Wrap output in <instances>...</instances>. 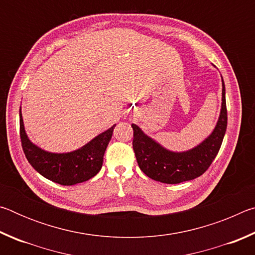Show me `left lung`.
Here are the masks:
<instances>
[{
	"instance_id": "1",
	"label": "left lung",
	"mask_w": 255,
	"mask_h": 255,
	"mask_svg": "<svg viewBox=\"0 0 255 255\" xmlns=\"http://www.w3.org/2000/svg\"><path fill=\"white\" fill-rule=\"evenodd\" d=\"M222 109L218 122L209 137L187 152H171L148 137L141 129L131 125L132 148L140 170L155 181L176 184L204 174L218 154L227 128L225 84L223 77Z\"/></svg>"
}]
</instances>
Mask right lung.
<instances>
[{"label": "right lung", "instance_id": "right-lung-1", "mask_svg": "<svg viewBox=\"0 0 255 255\" xmlns=\"http://www.w3.org/2000/svg\"><path fill=\"white\" fill-rule=\"evenodd\" d=\"M115 126L116 125L74 152L49 153L29 140L20 108V138L25 157L38 173L62 185L84 182L99 173Z\"/></svg>", "mask_w": 255, "mask_h": 255}]
</instances>
